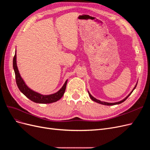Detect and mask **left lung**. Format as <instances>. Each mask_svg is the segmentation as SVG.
<instances>
[{
  "mask_svg": "<svg viewBox=\"0 0 150 150\" xmlns=\"http://www.w3.org/2000/svg\"><path fill=\"white\" fill-rule=\"evenodd\" d=\"M137 84H136V86H134V88H133V89L132 90V91H131L128 96H127L125 99H122V100H121V101H119V102H116V103H106V102H104V101H101L100 100H98V99H96L95 98H94L91 94L90 93H89V92L88 91V93H89V97H90V98L92 99L93 101H95V102H96V103H99V104H103V105H107V106H113V105H115V104H121V103H122V102H124L126 99L128 98L130 95H131V94L132 93V92L133 91H134V89L136 88V87H137Z\"/></svg>",
  "mask_w": 150,
  "mask_h": 150,
  "instance_id": "obj_1",
  "label": "left lung"
}]
</instances>
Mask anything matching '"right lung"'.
I'll list each match as a JSON object with an SVG mask.
<instances>
[{"mask_svg": "<svg viewBox=\"0 0 150 150\" xmlns=\"http://www.w3.org/2000/svg\"><path fill=\"white\" fill-rule=\"evenodd\" d=\"M13 67L15 72L16 80L18 88L23 93L27 98H29L32 101L40 104L52 103L59 100V99L62 97L63 95H64V93L66 91L67 80H66L62 87L59 90L57 93L54 94L49 95H42L30 89L24 83V80L22 79L19 74V70H18L16 62V51L15 52L14 57H13Z\"/></svg>", "mask_w": 150, "mask_h": 150, "instance_id": "add662e5", "label": "right lung"}]
</instances>
